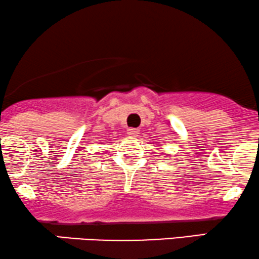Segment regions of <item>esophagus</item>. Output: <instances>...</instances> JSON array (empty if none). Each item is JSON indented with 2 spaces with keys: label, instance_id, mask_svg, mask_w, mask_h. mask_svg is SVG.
Masks as SVG:
<instances>
[{
  "label": "esophagus",
  "instance_id": "esophagus-1",
  "mask_svg": "<svg viewBox=\"0 0 259 259\" xmlns=\"http://www.w3.org/2000/svg\"><path fill=\"white\" fill-rule=\"evenodd\" d=\"M127 133H128V136H131V137H137L138 136L139 131L137 128H128L127 130Z\"/></svg>",
  "mask_w": 259,
  "mask_h": 259
}]
</instances>
